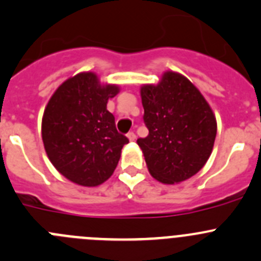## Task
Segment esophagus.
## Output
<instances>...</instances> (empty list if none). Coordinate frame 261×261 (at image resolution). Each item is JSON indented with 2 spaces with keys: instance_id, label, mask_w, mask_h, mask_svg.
I'll use <instances>...</instances> for the list:
<instances>
[{
  "instance_id": "obj_1",
  "label": "esophagus",
  "mask_w": 261,
  "mask_h": 261,
  "mask_svg": "<svg viewBox=\"0 0 261 261\" xmlns=\"http://www.w3.org/2000/svg\"><path fill=\"white\" fill-rule=\"evenodd\" d=\"M127 138H128V140H130V141H135L136 140L135 133H134V131H130V133L127 134Z\"/></svg>"
}]
</instances>
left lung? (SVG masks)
I'll list each match as a JSON object with an SVG mask.
<instances>
[{
	"label": "left lung",
	"mask_w": 261,
	"mask_h": 261,
	"mask_svg": "<svg viewBox=\"0 0 261 261\" xmlns=\"http://www.w3.org/2000/svg\"><path fill=\"white\" fill-rule=\"evenodd\" d=\"M149 135L138 139L149 172L173 185L198 173L213 150L217 121L211 106L189 79L164 72L158 85L140 89Z\"/></svg>",
	"instance_id": "obj_1"
}]
</instances>
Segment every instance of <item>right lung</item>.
<instances>
[{"label":"right lung","instance_id":"1","mask_svg":"<svg viewBox=\"0 0 261 261\" xmlns=\"http://www.w3.org/2000/svg\"><path fill=\"white\" fill-rule=\"evenodd\" d=\"M117 85H100L94 72L70 77L50 97L42 120V139L50 163L82 186H98L112 176L128 139L116 128L107 102Z\"/></svg>","mask_w":261,"mask_h":261}]
</instances>
